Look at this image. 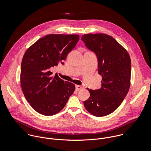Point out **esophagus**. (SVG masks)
I'll use <instances>...</instances> for the list:
<instances>
[{"label": "esophagus", "instance_id": "esophagus-1", "mask_svg": "<svg viewBox=\"0 0 151 151\" xmlns=\"http://www.w3.org/2000/svg\"><path fill=\"white\" fill-rule=\"evenodd\" d=\"M84 87L81 86H78V85H76V90H80V89H83Z\"/></svg>", "mask_w": 151, "mask_h": 151}]
</instances>
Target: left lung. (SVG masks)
I'll return each mask as SVG.
<instances>
[{
    "instance_id": "1",
    "label": "left lung",
    "mask_w": 151,
    "mask_h": 151,
    "mask_svg": "<svg viewBox=\"0 0 151 151\" xmlns=\"http://www.w3.org/2000/svg\"><path fill=\"white\" fill-rule=\"evenodd\" d=\"M81 40L96 55L102 86L86 88L90 96L84 102L86 110L97 117L113 112L126 96L130 86L131 64L129 54L115 39L105 34H87Z\"/></svg>"
}]
</instances>
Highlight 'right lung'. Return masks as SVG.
I'll return each mask as SVG.
<instances>
[{"mask_svg":"<svg viewBox=\"0 0 151 151\" xmlns=\"http://www.w3.org/2000/svg\"><path fill=\"white\" fill-rule=\"evenodd\" d=\"M78 35L49 34L27 49L21 65L20 82L27 102L38 113L52 116L63 109L76 86L50 70L67 55L79 41Z\"/></svg>","mask_w":151,"mask_h":151,"instance_id":"add662e5","label":"right lung"}]
</instances>
